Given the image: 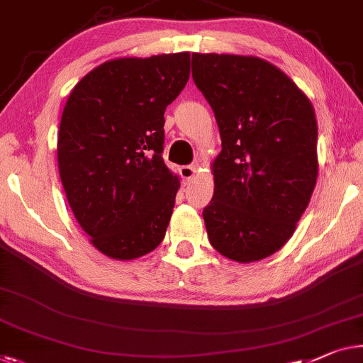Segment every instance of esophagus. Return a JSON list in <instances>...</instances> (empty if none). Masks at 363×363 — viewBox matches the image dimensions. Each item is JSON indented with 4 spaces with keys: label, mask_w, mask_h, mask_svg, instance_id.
<instances>
[{
    "label": "esophagus",
    "mask_w": 363,
    "mask_h": 363,
    "mask_svg": "<svg viewBox=\"0 0 363 363\" xmlns=\"http://www.w3.org/2000/svg\"><path fill=\"white\" fill-rule=\"evenodd\" d=\"M194 173H196V167H194V165L180 167V177H182L183 183H190L191 178L194 177Z\"/></svg>",
    "instance_id": "obj_1"
}]
</instances>
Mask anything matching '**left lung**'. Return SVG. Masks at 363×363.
<instances>
[{
	"instance_id": "left-lung-1",
	"label": "left lung",
	"mask_w": 363,
	"mask_h": 363,
	"mask_svg": "<svg viewBox=\"0 0 363 363\" xmlns=\"http://www.w3.org/2000/svg\"><path fill=\"white\" fill-rule=\"evenodd\" d=\"M191 75L223 147L203 209L209 242L230 260H262L288 242L316 185L314 109L280 68L257 57L193 54Z\"/></svg>"
}]
</instances>
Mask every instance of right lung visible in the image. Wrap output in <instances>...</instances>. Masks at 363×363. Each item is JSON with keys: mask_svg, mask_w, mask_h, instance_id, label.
Segmentation results:
<instances>
[{"mask_svg": "<svg viewBox=\"0 0 363 363\" xmlns=\"http://www.w3.org/2000/svg\"><path fill=\"white\" fill-rule=\"evenodd\" d=\"M188 78V52L114 59L68 96L57 144L62 185L78 224L111 259H138L165 238L180 183L162 159L164 113Z\"/></svg>", "mask_w": 363, "mask_h": 363, "instance_id": "add662e5", "label": "right lung"}]
</instances>
